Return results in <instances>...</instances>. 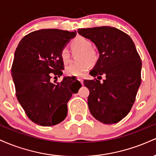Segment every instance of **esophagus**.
Masks as SVG:
<instances>
[{"label": "esophagus", "instance_id": "1", "mask_svg": "<svg viewBox=\"0 0 156 156\" xmlns=\"http://www.w3.org/2000/svg\"><path fill=\"white\" fill-rule=\"evenodd\" d=\"M78 80H79V81L80 82V83L83 85V78H78Z\"/></svg>", "mask_w": 156, "mask_h": 156}]
</instances>
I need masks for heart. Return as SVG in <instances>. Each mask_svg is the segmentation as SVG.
I'll return each instance as SVG.
<instances>
[{"label": "heart", "instance_id": "obj_1", "mask_svg": "<svg viewBox=\"0 0 156 156\" xmlns=\"http://www.w3.org/2000/svg\"><path fill=\"white\" fill-rule=\"evenodd\" d=\"M71 48L73 51H81L80 55L79 64H73L65 68V74L68 76H82L88 71L91 65H94L99 58V55L92 48V43L88 39L78 37L71 42ZM60 58L64 64L70 60V53L67 48L64 47L60 52Z\"/></svg>", "mask_w": 156, "mask_h": 156}]
</instances>
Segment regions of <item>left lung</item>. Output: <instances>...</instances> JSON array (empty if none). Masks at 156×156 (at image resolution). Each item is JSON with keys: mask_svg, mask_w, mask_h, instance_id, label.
<instances>
[{"mask_svg": "<svg viewBox=\"0 0 156 156\" xmlns=\"http://www.w3.org/2000/svg\"><path fill=\"white\" fill-rule=\"evenodd\" d=\"M90 39L99 52L98 61L89 74L100 80H85L89 90V109L104 124H114L125 117L135 102L141 84V61L133 40L114 27L101 26L78 30Z\"/></svg>", "mask_w": 156, "mask_h": 156, "instance_id": "1", "label": "left lung"}]
</instances>
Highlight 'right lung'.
<instances>
[{"instance_id":"1","label":"right lung","mask_w":156,"mask_h":156,"mask_svg":"<svg viewBox=\"0 0 156 156\" xmlns=\"http://www.w3.org/2000/svg\"><path fill=\"white\" fill-rule=\"evenodd\" d=\"M76 31L42 29L25 36L16 48L12 67L16 96L26 115L42 126L60 123L67 114V103L81 84L64 77L52 83L51 76H62L60 52Z\"/></svg>"}]
</instances>
